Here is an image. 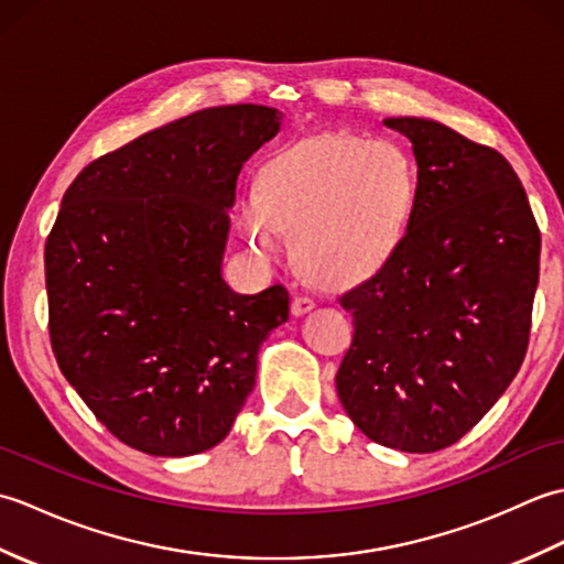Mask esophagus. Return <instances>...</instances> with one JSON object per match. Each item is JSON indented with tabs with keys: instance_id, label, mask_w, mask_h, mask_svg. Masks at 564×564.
<instances>
[{
	"instance_id": "obj_1",
	"label": "esophagus",
	"mask_w": 564,
	"mask_h": 564,
	"mask_svg": "<svg viewBox=\"0 0 564 564\" xmlns=\"http://www.w3.org/2000/svg\"><path fill=\"white\" fill-rule=\"evenodd\" d=\"M315 307V297L313 295H295L291 303V313L293 315H305Z\"/></svg>"
}]
</instances>
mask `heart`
<instances>
[{
  "mask_svg": "<svg viewBox=\"0 0 564 564\" xmlns=\"http://www.w3.org/2000/svg\"><path fill=\"white\" fill-rule=\"evenodd\" d=\"M414 203V164L394 142L319 135L273 154L237 215L259 254H279L281 230L291 232L297 263L313 279L341 285L392 257Z\"/></svg>",
  "mask_w": 564,
  "mask_h": 564,
  "instance_id": "heart-1",
  "label": "heart"
}]
</instances>
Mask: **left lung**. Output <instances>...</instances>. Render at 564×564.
<instances>
[{"label":"left lung","mask_w":564,"mask_h":564,"mask_svg":"<svg viewBox=\"0 0 564 564\" xmlns=\"http://www.w3.org/2000/svg\"><path fill=\"white\" fill-rule=\"evenodd\" d=\"M386 126L412 142L416 203L392 257L339 295L354 339L337 392L370 441L434 453L460 441L519 373L541 230L495 148L426 118Z\"/></svg>","instance_id":"left-lung-1"}]
</instances>
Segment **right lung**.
Here are the masks:
<instances>
[{"mask_svg": "<svg viewBox=\"0 0 564 564\" xmlns=\"http://www.w3.org/2000/svg\"><path fill=\"white\" fill-rule=\"evenodd\" d=\"M275 109L215 106L89 162L45 239L57 366L126 446L182 458L230 434L261 341L289 319L275 283L239 295L220 261L242 164Z\"/></svg>", "mask_w": 564, "mask_h": 564, "instance_id": "right-lung-1", "label": "right lung"}]
</instances>
